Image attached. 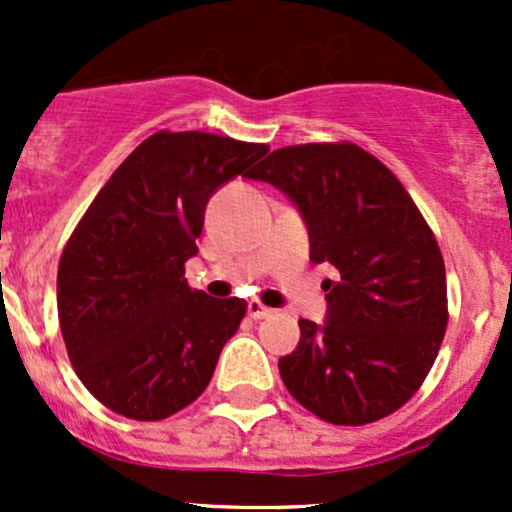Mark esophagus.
Here are the masks:
<instances>
[{"instance_id":"esophagus-1","label":"esophagus","mask_w":512,"mask_h":512,"mask_svg":"<svg viewBox=\"0 0 512 512\" xmlns=\"http://www.w3.org/2000/svg\"><path fill=\"white\" fill-rule=\"evenodd\" d=\"M247 314H250L252 319H265V317H270L272 309L265 307L260 299H250V302H247Z\"/></svg>"}]
</instances>
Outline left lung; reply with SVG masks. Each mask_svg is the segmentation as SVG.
I'll return each mask as SVG.
<instances>
[{
    "mask_svg": "<svg viewBox=\"0 0 512 512\" xmlns=\"http://www.w3.org/2000/svg\"><path fill=\"white\" fill-rule=\"evenodd\" d=\"M247 178L292 198L309 227L329 314L299 319L297 349L280 359L287 391L327 423L364 426L421 389L448 324L446 265L436 235L401 180L356 143L277 148Z\"/></svg>",
    "mask_w": 512,
    "mask_h": 512,
    "instance_id": "left-lung-1",
    "label": "left lung"
}]
</instances>
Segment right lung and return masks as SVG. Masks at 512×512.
Returning <instances> with one entry per match:
<instances>
[{"instance_id": "right-lung-1", "label": "right lung", "mask_w": 512, "mask_h": 512, "mask_svg": "<svg viewBox=\"0 0 512 512\" xmlns=\"http://www.w3.org/2000/svg\"><path fill=\"white\" fill-rule=\"evenodd\" d=\"M270 148L203 131L148 136L98 190L59 260L66 354L106 409L160 421L193 404L247 312L185 280L210 195Z\"/></svg>"}]
</instances>
